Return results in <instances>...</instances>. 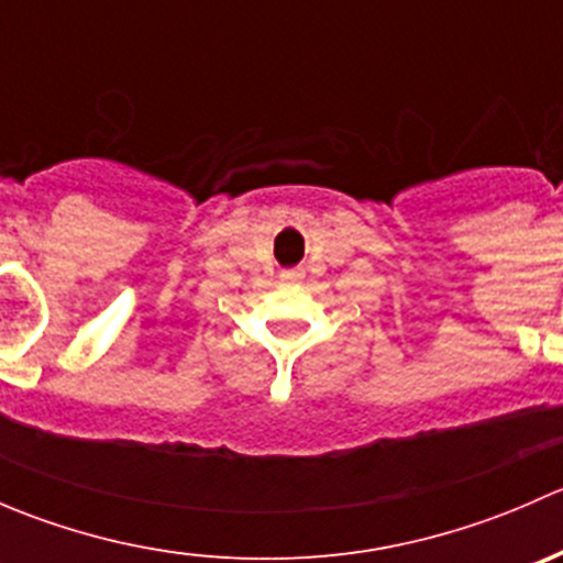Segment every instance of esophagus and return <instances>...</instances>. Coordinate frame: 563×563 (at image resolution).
Segmentation results:
<instances>
[{
	"label": "esophagus",
	"mask_w": 563,
	"mask_h": 563,
	"mask_svg": "<svg viewBox=\"0 0 563 563\" xmlns=\"http://www.w3.org/2000/svg\"><path fill=\"white\" fill-rule=\"evenodd\" d=\"M280 277H283V280H286V283H299V280H302V277H305V272H302V269H286Z\"/></svg>",
	"instance_id": "1"
}]
</instances>
